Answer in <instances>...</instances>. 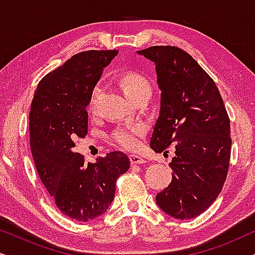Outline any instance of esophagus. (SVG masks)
Here are the masks:
<instances>
[{
	"instance_id": "34e87169",
	"label": "esophagus",
	"mask_w": 255,
	"mask_h": 255,
	"mask_svg": "<svg viewBox=\"0 0 255 255\" xmlns=\"http://www.w3.org/2000/svg\"><path fill=\"white\" fill-rule=\"evenodd\" d=\"M128 159H130V162L132 165H137V163H145L146 160L142 158V156L138 154H130L128 155Z\"/></svg>"
}]
</instances>
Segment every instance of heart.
I'll return each mask as SVG.
<instances>
[{
    "instance_id": "b5f03b06",
    "label": "heart",
    "mask_w": 255,
    "mask_h": 255,
    "mask_svg": "<svg viewBox=\"0 0 255 255\" xmlns=\"http://www.w3.org/2000/svg\"><path fill=\"white\" fill-rule=\"evenodd\" d=\"M120 85L123 89L125 95L128 99H133L138 94L142 92H149V83L144 75L138 73L128 72L124 73L120 78ZM101 94V87L96 86L94 88L89 100V107L94 108L96 106L97 99ZM147 130V127L144 123H134L130 125H122L113 132L111 138L113 140L122 147L127 149H133L138 146L139 139Z\"/></svg>"
}]
</instances>
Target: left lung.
Instances as JSON below:
<instances>
[{"mask_svg":"<svg viewBox=\"0 0 255 255\" xmlns=\"http://www.w3.org/2000/svg\"><path fill=\"white\" fill-rule=\"evenodd\" d=\"M154 62L160 96L151 148L175 145L173 179L156 204L176 219L197 217L214 203L228 175L230 120L216 83L195 59L175 46L137 51Z\"/></svg>","mask_w":255,"mask_h":255,"instance_id":"left-lung-1","label":"left lung"}]
</instances>
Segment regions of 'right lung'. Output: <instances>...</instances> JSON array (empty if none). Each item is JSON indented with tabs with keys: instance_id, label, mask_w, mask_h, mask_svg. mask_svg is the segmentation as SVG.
Segmentation results:
<instances>
[{
	"instance_id": "right-lung-1",
	"label": "right lung",
	"mask_w": 255,
	"mask_h": 255,
	"mask_svg": "<svg viewBox=\"0 0 255 255\" xmlns=\"http://www.w3.org/2000/svg\"><path fill=\"white\" fill-rule=\"evenodd\" d=\"M117 54V50L75 54L41 79L31 103L30 146L37 172L60 211L75 221L102 216L113 203L117 179L130 168L123 152L86 163L72 149L73 139L88 132L90 95Z\"/></svg>"
}]
</instances>
